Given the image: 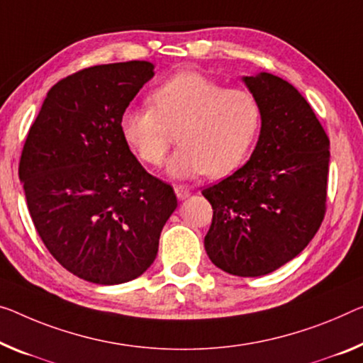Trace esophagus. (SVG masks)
<instances>
[{
    "label": "esophagus",
    "mask_w": 363,
    "mask_h": 363,
    "mask_svg": "<svg viewBox=\"0 0 363 363\" xmlns=\"http://www.w3.org/2000/svg\"><path fill=\"white\" fill-rule=\"evenodd\" d=\"M174 189H175L178 199H185V198L189 196V194H191V189H189V188L185 186V185H175Z\"/></svg>",
    "instance_id": "1"
}]
</instances>
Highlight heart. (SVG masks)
Listing matches in <instances>:
<instances>
[{"mask_svg": "<svg viewBox=\"0 0 363 363\" xmlns=\"http://www.w3.org/2000/svg\"><path fill=\"white\" fill-rule=\"evenodd\" d=\"M149 102L123 111L121 136L144 164L160 167L177 131L180 147L169 165L177 178L230 175L248 157L263 118L252 91L225 87L198 71L164 81L150 92Z\"/></svg>", "mask_w": 363, "mask_h": 363, "instance_id": "1", "label": "heart"}]
</instances>
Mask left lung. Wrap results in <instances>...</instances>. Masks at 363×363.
<instances>
[{"mask_svg":"<svg viewBox=\"0 0 363 363\" xmlns=\"http://www.w3.org/2000/svg\"><path fill=\"white\" fill-rule=\"evenodd\" d=\"M243 81L263 111L259 139L242 169L203 189L214 211L204 247L222 271L256 277L295 258L325 219L330 138L287 81Z\"/></svg>","mask_w":363,"mask_h":363,"instance_id":"left-lung-1","label":"left lung"}]
</instances>
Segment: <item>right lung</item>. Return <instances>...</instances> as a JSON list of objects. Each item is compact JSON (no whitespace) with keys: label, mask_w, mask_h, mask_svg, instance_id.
<instances>
[{"label":"right lung","mask_w":363,"mask_h":363,"mask_svg":"<svg viewBox=\"0 0 363 363\" xmlns=\"http://www.w3.org/2000/svg\"><path fill=\"white\" fill-rule=\"evenodd\" d=\"M152 69L126 61L66 76L48 91L22 149L19 178L33 225L53 258L89 282L141 276L178 204L174 188L144 170L120 131Z\"/></svg>","instance_id":"obj_1"}]
</instances>
